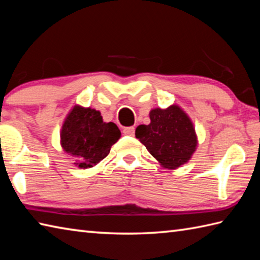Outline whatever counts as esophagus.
<instances>
[{
    "instance_id": "esophagus-1",
    "label": "esophagus",
    "mask_w": 260,
    "mask_h": 260,
    "mask_svg": "<svg viewBox=\"0 0 260 260\" xmlns=\"http://www.w3.org/2000/svg\"><path fill=\"white\" fill-rule=\"evenodd\" d=\"M123 133L125 135H129V136H134L135 134V127L131 126V127H125V128L123 129Z\"/></svg>"
}]
</instances>
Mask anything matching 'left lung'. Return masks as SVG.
I'll use <instances>...</instances> for the list:
<instances>
[{
	"label": "left lung",
	"instance_id": "obj_1",
	"mask_svg": "<svg viewBox=\"0 0 260 260\" xmlns=\"http://www.w3.org/2000/svg\"><path fill=\"white\" fill-rule=\"evenodd\" d=\"M150 119L149 125L137 126L136 139L164 168L177 169L187 164L198 144L189 116L178 105H171L152 109Z\"/></svg>",
	"mask_w": 260,
	"mask_h": 260
}]
</instances>
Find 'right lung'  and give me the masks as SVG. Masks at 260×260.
I'll list each match as a JSON object with an SVG mask.
<instances>
[{
	"mask_svg": "<svg viewBox=\"0 0 260 260\" xmlns=\"http://www.w3.org/2000/svg\"><path fill=\"white\" fill-rule=\"evenodd\" d=\"M120 139L114 123H105L99 110L75 105L66 116L60 129V145L81 169L92 168L109 154Z\"/></svg>",
	"mask_w": 260,
	"mask_h": 260,
	"instance_id": "1",
	"label": "right lung"
}]
</instances>
